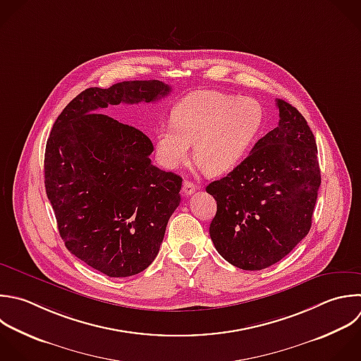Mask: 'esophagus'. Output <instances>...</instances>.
<instances>
[{
  "mask_svg": "<svg viewBox=\"0 0 361 361\" xmlns=\"http://www.w3.org/2000/svg\"><path fill=\"white\" fill-rule=\"evenodd\" d=\"M196 189H197V185H196V183H193V182H190V180H185V182H183L182 190H183V193H185L186 196L195 193Z\"/></svg>",
  "mask_w": 361,
  "mask_h": 361,
  "instance_id": "34e87169",
  "label": "esophagus"
}]
</instances>
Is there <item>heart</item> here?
I'll return each mask as SVG.
<instances>
[{
	"instance_id": "b5f03b06",
	"label": "heart",
	"mask_w": 361,
	"mask_h": 361,
	"mask_svg": "<svg viewBox=\"0 0 361 361\" xmlns=\"http://www.w3.org/2000/svg\"><path fill=\"white\" fill-rule=\"evenodd\" d=\"M172 124L154 134L159 164L176 169L189 159L210 176L235 169L251 151L264 126V109L252 97L221 92H195L183 97L171 113Z\"/></svg>"
}]
</instances>
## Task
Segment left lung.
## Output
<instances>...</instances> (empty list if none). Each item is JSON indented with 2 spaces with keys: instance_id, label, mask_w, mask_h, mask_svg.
<instances>
[{
  "instance_id": "1",
  "label": "left lung",
  "mask_w": 361,
  "mask_h": 361,
  "mask_svg": "<svg viewBox=\"0 0 361 361\" xmlns=\"http://www.w3.org/2000/svg\"><path fill=\"white\" fill-rule=\"evenodd\" d=\"M279 123L250 155L206 192L217 202L210 237L230 264L258 271L306 237L320 186L314 137L303 116L276 100Z\"/></svg>"
}]
</instances>
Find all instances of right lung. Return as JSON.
Wrapping results in <instances>:
<instances>
[{"mask_svg":"<svg viewBox=\"0 0 361 361\" xmlns=\"http://www.w3.org/2000/svg\"><path fill=\"white\" fill-rule=\"evenodd\" d=\"M159 80L90 87L56 118L45 151V188L66 248L114 278L140 274L158 255L180 203L182 178L154 166L151 140L97 113L169 94Z\"/></svg>","mask_w":361,"mask_h":361,"instance_id":"add662e5","label":"right lung"}]
</instances>
